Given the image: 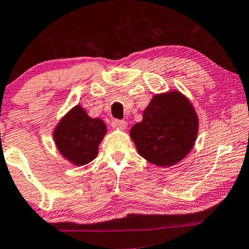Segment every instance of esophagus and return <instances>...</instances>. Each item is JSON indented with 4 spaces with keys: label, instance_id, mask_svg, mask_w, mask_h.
<instances>
[{
    "label": "esophagus",
    "instance_id": "obj_1",
    "mask_svg": "<svg viewBox=\"0 0 249 249\" xmlns=\"http://www.w3.org/2000/svg\"><path fill=\"white\" fill-rule=\"evenodd\" d=\"M111 126H113L114 128L125 129L126 126H127V123H126L125 121H122V120H114L113 122H111Z\"/></svg>",
    "mask_w": 249,
    "mask_h": 249
}]
</instances>
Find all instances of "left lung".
Instances as JSON below:
<instances>
[{"label": "left lung", "mask_w": 249, "mask_h": 249, "mask_svg": "<svg viewBox=\"0 0 249 249\" xmlns=\"http://www.w3.org/2000/svg\"><path fill=\"white\" fill-rule=\"evenodd\" d=\"M198 120L190 101L178 91L156 94L141 123L131 128L139 155L149 162L169 167L193 148Z\"/></svg>", "instance_id": "1"}]
</instances>
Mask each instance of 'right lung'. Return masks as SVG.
<instances>
[{
	"label": "right lung",
	"mask_w": 249,
	"mask_h": 249,
	"mask_svg": "<svg viewBox=\"0 0 249 249\" xmlns=\"http://www.w3.org/2000/svg\"><path fill=\"white\" fill-rule=\"evenodd\" d=\"M106 131L103 121L89 117L81 106H75L59 122L54 139L64 158L83 166L97 157L98 146Z\"/></svg>",
	"instance_id": "obj_1"
}]
</instances>
